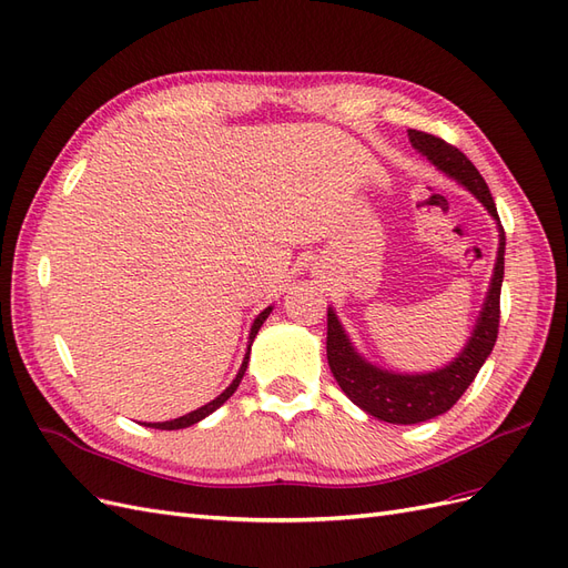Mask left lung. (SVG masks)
I'll return each instance as SVG.
<instances>
[{
    "instance_id": "left-lung-1",
    "label": "left lung",
    "mask_w": 568,
    "mask_h": 568,
    "mask_svg": "<svg viewBox=\"0 0 568 568\" xmlns=\"http://www.w3.org/2000/svg\"><path fill=\"white\" fill-rule=\"evenodd\" d=\"M409 142L438 170H443L445 175L467 186L486 205L488 213L497 220V227H500V248H497V263L484 313H480L476 322L467 348L459 353V357H455V363L438 372L393 374L365 363L353 351L346 332L341 329L329 307V313H326V359H329L334 379L357 407L390 424H419L434 419L443 415V412H448L462 398L464 390L471 386L497 341V329H500V288L505 277V230L500 225V215H497L490 189L486 180L480 178L476 165L457 146L440 140L436 134L409 130Z\"/></svg>"
}]
</instances>
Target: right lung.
I'll return each instance as SVG.
<instances>
[{
    "instance_id": "right-lung-1",
    "label": "right lung",
    "mask_w": 568,
    "mask_h": 568,
    "mask_svg": "<svg viewBox=\"0 0 568 568\" xmlns=\"http://www.w3.org/2000/svg\"><path fill=\"white\" fill-rule=\"evenodd\" d=\"M272 313V307H265V311L255 317V322H253V326H251V343H253V338H255V334H257V329H261L263 326V322L267 320V315ZM248 353H251V346H248ZM248 353H246V357H244V363H242V369H239V374H236V379L222 390L215 400H211L209 405H203V407H199V409H194V412H189V415H184V417H180V419H173V422H159V424H144V426H151V428H163V432H173V428H184V426H192V424H196V422H201L203 417H209L211 412H215L222 403H225L230 395L236 390V386L242 384V376H244V372H246V367H248Z\"/></svg>"
}]
</instances>
